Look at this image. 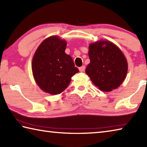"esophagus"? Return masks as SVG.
Returning <instances> with one entry per match:
<instances>
[{"label":"esophagus","mask_w":147,"mask_h":147,"mask_svg":"<svg viewBox=\"0 0 147 147\" xmlns=\"http://www.w3.org/2000/svg\"><path fill=\"white\" fill-rule=\"evenodd\" d=\"M85 67L84 65H83L79 68V70L80 72H84L85 71Z\"/></svg>","instance_id":"34e87169"}]
</instances>
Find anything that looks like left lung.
Returning a JSON list of instances; mask_svg holds the SVG:
<instances>
[{"label":"left lung","mask_w":147,"mask_h":147,"mask_svg":"<svg viewBox=\"0 0 147 147\" xmlns=\"http://www.w3.org/2000/svg\"><path fill=\"white\" fill-rule=\"evenodd\" d=\"M90 63L85 73L103 91L118 88L126 77L128 64L124 55L113 42L100 40L89 47Z\"/></svg>","instance_id":"1"}]
</instances>
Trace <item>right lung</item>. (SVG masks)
Instances as JSON below:
<instances>
[{
	"label": "right lung",
	"mask_w": 147,
	"mask_h": 147,
	"mask_svg": "<svg viewBox=\"0 0 147 147\" xmlns=\"http://www.w3.org/2000/svg\"><path fill=\"white\" fill-rule=\"evenodd\" d=\"M67 42L58 36L45 39L37 48L32 61V71L37 85L51 94H60L78 73L73 58L65 50Z\"/></svg>",
	"instance_id": "right-lung-1"
}]
</instances>
